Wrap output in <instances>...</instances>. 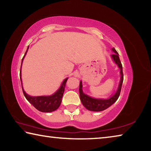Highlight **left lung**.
Listing matches in <instances>:
<instances>
[{"instance_id":"8db88e82","label":"left lung","mask_w":151,"mask_h":151,"mask_svg":"<svg viewBox=\"0 0 151 151\" xmlns=\"http://www.w3.org/2000/svg\"><path fill=\"white\" fill-rule=\"evenodd\" d=\"M112 51L114 52V54L112 55V58L113 60L115 62L119 67L121 69V81H120L119 86L118 88V90L116 92V93L112 96L111 98L109 99H96L94 98H91V97L88 96L86 94H84L83 90H82V82H80V86H79V93H80V99L82 102V103L85 107L86 109L88 111H102L104 110L109 108L111 106L112 104L115 103L117 99L119 97L120 93L121 91L122 82H123V73H122V66L121 60L119 57V53L115 50V48H112Z\"/></svg>"}]
</instances>
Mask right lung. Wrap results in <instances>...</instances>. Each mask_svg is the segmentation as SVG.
I'll use <instances>...</instances> for the list:
<instances>
[{"label":"right lung","instance_id":"add662e5","mask_svg":"<svg viewBox=\"0 0 151 151\" xmlns=\"http://www.w3.org/2000/svg\"><path fill=\"white\" fill-rule=\"evenodd\" d=\"M29 48V47H28ZM28 48L25 52L23 58L22 59V63L23 60V58L24 57L25 55L28 50ZM22 65V63H21ZM21 70V69H20ZM21 70H20V76H21ZM68 78L65 79V81L63 82L62 85H61L60 88L56 92L55 94L50 96H31L28 95V94L24 91L23 88H22V91H23V94L25 96V98L27 99V101L31 103L33 106H34L36 109L39 110L40 112H50L55 111L57 110L58 107L60 106L61 104V101H62V98L63 96L64 91H65V87L66 81H67ZM21 81V85H22V81Z\"/></svg>","mask_w":151,"mask_h":151}]
</instances>
